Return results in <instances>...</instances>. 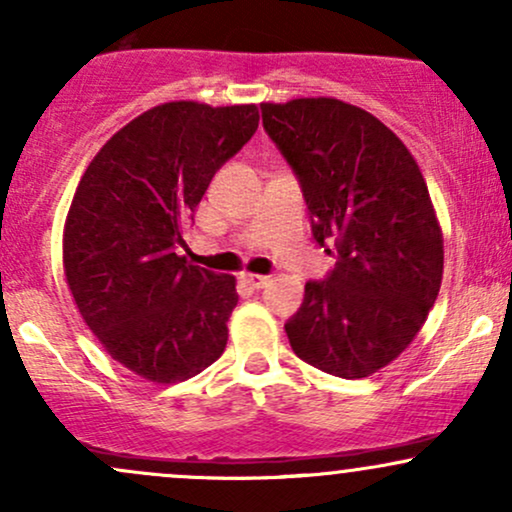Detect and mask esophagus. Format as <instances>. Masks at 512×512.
Masks as SVG:
<instances>
[{"label":"esophagus","mask_w":512,"mask_h":512,"mask_svg":"<svg viewBox=\"0 0 512 512\" xmlns=\"http://www.w3.org/2000/svg\"><path fill=\"white\" fill-rule=\"evenodd\" d=\"M240 279H243L250 289H264V286L269 284V276L264 274H243Z\"/></svg>","instance_id":"34e87169"}]
</instances>
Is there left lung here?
Wrapping results in <instances>:
<instances>
[{"label":"left lung","mask_w":512,"mask_h":512,"mask_svg":"<svg viewBox=\"0 0 512 512\" xmlns=\"http://www.w3.org/2000/svg\"><path fill=\"white\" fill-rule=\"evenodd\" d=\"M262 125L334 267L305 284L284 325L291 349L330 375L366 378L407 349L436 303L443 233L414 156L378 117L337 98L262 103Z\"/></svg>","instance_id":"left-lung-1"}]
</instances>
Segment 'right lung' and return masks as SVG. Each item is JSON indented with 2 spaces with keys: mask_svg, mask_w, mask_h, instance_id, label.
Returning a JSON list of instances; mask_svg holds the SVG:
<instances>
[{
  "mask_svg": "<svg viewBox=\"0 0 512 512\" xmlns=\"http://www.w3.org/2000/svg\"><path fill=\"white\" fill-rule=\"evenodd\" d=\"M257 122L255 105H156L105 142L76 187L64 223L69 291L103 349L151 383L192 378L226 349L236 279L175 250Z\"/></svg>",
  "mask_w": 512,
  "mask_h": 512,
  "instance_id": "add662e5",
  "label": "right lung"
}]
</instances>
